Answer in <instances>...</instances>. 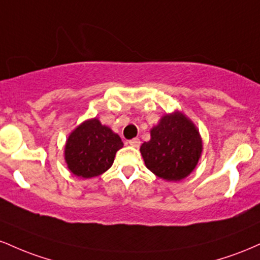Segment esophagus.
Here are the masks:
<instances>
[{"label": "esophagus", "instance_id": "esophagus-1", "mask_svg": "<svg viewBox=\"0 0 260 260\" xmlns=\"http://www.w3.org/2000/svg\"><path fill=\"white\" fill-rule=\"evenodd\" d=\"M128 143H129L131 147H133V148H139L140 147V140H139V138L131 139Z\"/></svg>", "mask_w": 260, "mask_h": 260}]
</instances>
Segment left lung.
<instances>
[{"label":"left lung","mask_w":260,"mask_h":260,"mask_svg":"<svg viewBox=\"0 0 260 260\" xmlns=\"http://www.w3.org/2000/svg\"><path fill=\"white\" fill-rule=\"evenodd\" d=\"M199 131L180 111L162 116L140 147L145 166L166 181H181L196 169L202 155Z\"/></svg>","instance_id":"8db88e82"}]
</instances>
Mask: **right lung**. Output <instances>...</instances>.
Wrapping results in <instances>:
<instances>
[{
    "label": "right lung",
    "instance_id": "obj_1",
    "mask_svg": "<svg viewBox=\"0 0 260 260\" xmlns=\"http://www.w3.org/2000/svg\"><path fill=\"white\" fill-rule=\"evenodd\" d=\"M123 147L120 136L101 124L98 118L86 120L68 137L64 160L73 175L91 178L112 166L117 150Z\"/></svg>",
    "mask_w": 260,
    "mask_h": 260
}]
</instances>
